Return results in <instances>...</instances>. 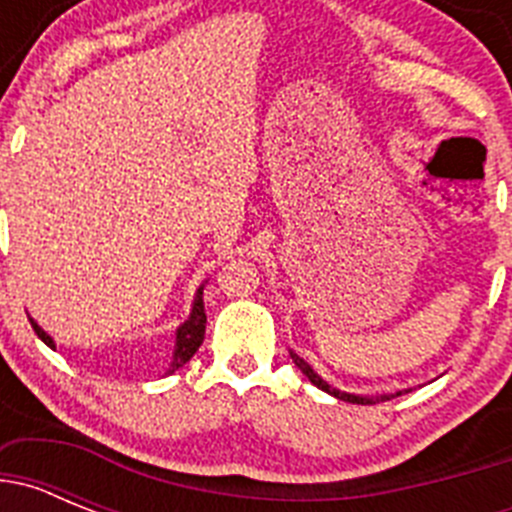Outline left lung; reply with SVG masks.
<instances>
[{"label": "left lung", "mask_w": 512, "mask_h": 512, "mask_svg": "<svg viewBox=\"0 0 512 512\" xmlns=\"http://www.w3.org/2000/svg\"><path fill=\"white\" fill-rule=\"evenodd\" d=\"M289 356H292V361H295V366H297V369H300V372L305 374V377L310 379V382L315 384V387H318V390L328 392V395L338 397V400H343V402H354V405H374V402H384V400H390V397H397V395H402V392H395V395L361 397V395H351V392H341V390H336V387H330V384L325 382V379H320L318 374L312 372V366L307 364L305 359H300V356H297V354H292V351H289ZM405 392H408V390H405Z\"/></svg>", "instance_id": "1"}]
</instances>
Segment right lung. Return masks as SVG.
I'll return each instance as SVG.
<instances>
[{
  "mask_svg": "<svg viewBox=\"0 0 512 512\" xmlns=\"http://www.w3.org/2000/svg\"><path fill=\"white\" fill-rule=\"evenodd\" d=\"M202 289H205V284H202L200 289H197V295H194V302H192V312H189V320H184L179 328H176V343H174V359H171V366H169V374H174L179 366L187 364L189 359H192L194 354H197V348L202 346V341H205V323H207V315H205V302H202ZM30 323H33L35 333H38L40 341L45 343V346L56 348V343H53V338L45 333L43 328H40L38 323H35L33 318H30Z\"/></svg>",
  "mask_w": 512,
  "mask_h": 512,
  "instance_id": "add662e5",
  "label": "right lung"
}]
</instances>
